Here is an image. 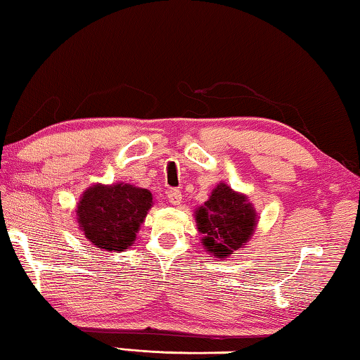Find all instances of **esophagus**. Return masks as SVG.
<instances>
[{"label":"esophagus","mask_w":360,"mask_h":360,"mask_svg":"<svg viewBox=\"0 0 360 360\" xmlns=\"http://www.w3.org/2000/svg\"><path fill=\"white\" fill-rule=\"evenodd\" d=\"M168 200H169L171 205H181V200H182L181 191H178V189H171V191L168 192Z\"/></svg>","instance_id":"1"}]
</instances>
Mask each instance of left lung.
Here are the masks:
<instances>
[{"mask_svg":"<svg viewBox=\"0 0 360 360\" xmlns=\"http://www.w3.org/2000/svg\"><path fill=\"white\" fill-rule=\"evenodd\" d=\"M202 245L217 259H226L248 245L259 223L254 205L243 192L219 182L208 200L194 212Z\"/></svg>","mask_w":360,"mask_h":360,"instance_id":"1","label":"left lung"}]
</instances>
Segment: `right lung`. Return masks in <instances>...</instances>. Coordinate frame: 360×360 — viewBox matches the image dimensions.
<instances>
[{
    "label": "right lung",
    "mask_w": 360,
    "mask_h": 360,
    "mask_svg": "<svg viewBox=\"0 0 360 360\" xmlns=\"http://www.w3.org/2000/svg\"><path fill=\"white\" fill-rule=\"evenodd\" d=\"M152 207L153 195L148 189L124 182H98L87 187L80 195L76 221L94 248L122 252L134 244Z\"/></svg>",
    "instance_id": "add662e5"
}]
</instances>
